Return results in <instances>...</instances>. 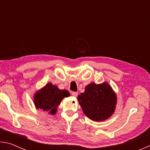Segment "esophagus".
Instances as JSON below:
<instances>
[{"instance_id": "34e87169", "label": "esophagus", "mask_w": 150, "mask_h": 150, "mask_svg": "<svg viewBox=\"0 0 150 150\" xmlns=\"http://www.w3.org/2000/svg\"><path fill=\"white\" fill-rule=\"evenodd\" d=\"M71 95H72V96H75V97H77L78 95V93L77 92H71Z\"/></svg>"}]
</instances>
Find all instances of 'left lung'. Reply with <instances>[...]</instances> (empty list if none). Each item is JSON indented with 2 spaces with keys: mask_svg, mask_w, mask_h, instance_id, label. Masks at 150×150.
Segmentation results:
<instances>
[{
  "mask_svg": "<svg viewBox=\"0 0 150 150\" xmlns=\"http://www.w3.org/2000/svg\"><path fill=\"white\" fill-rule=\"evenodd\" d=\"M77 99L85 115L95 121L108 118L115 111L116 104V96L106 83L88 85Z\"/></svg>",
  "mask_w": 150,
  "mask_h": 150,
  "instance_id": "obj_1",
  "label": "left lung"
}]
</instances>
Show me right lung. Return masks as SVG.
I'll use <instances>...</instances> for the list:
<instances>
[{"label":"right lung","instance_id":"add662e5","mask_svg":"<svg viewBox=\"0 0 150 150\" xmlns=\"http://www.w3.org/2000/svg\"><path fill=\"white\" fill-rule=\"evenodd\" d=\"M69 96V93L67 91L60 90L57 86L50 83L35 93L34 103L37 108L54 115L56 112L57 106L63 98Z\"/></svg>","mask_w":150,"mask_h":150}]
</instances>
